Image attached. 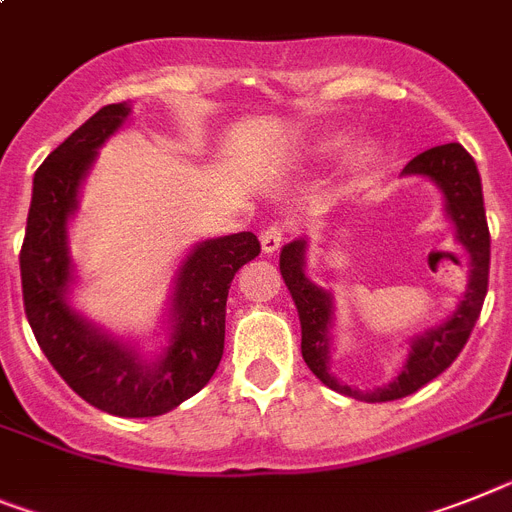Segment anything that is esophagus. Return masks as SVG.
<instances>
[{
    "label": "esophagus",
    "instance_id": "obj_1",
    "mask_svg": "<svg viewBox=\"0 0 512 512\" xmlns=\"http://www.w3.org/2000/svg\"><path fill=\"white\" fill-rule=\"evenodd\" d=\"M287 233H290V230H287V225H279V222H274V225L266 227L264 233H261V248H264V253H269V256H272V253H277L279 248H282V243L287 240Z\"/></svg>",
    "mask_w": 512,
    "mask_h": 512
}]
</instances>
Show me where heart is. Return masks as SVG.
Masks as SVG:
<instances>
[{"label": "heart", "mask_w": 512, "mask_h": 512, "mask_svg": "<svg viewBox=\"0 0 512 512\" xmlns=\"http://www.w3.org/2000/svg\"><path fill=\"white\" fill-rule=\"evenodd\" d=\"M344 142H347V137H344V134H334V137L323 139V150H336V147H342Z\"/></svg>", "instance_id": "heart-1"}]
</instances>
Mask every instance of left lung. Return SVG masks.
<instances>
[{"label": "left lung", "mask_w": 512, "mask_h": 512, "mask_svg": "<svg viewBox=\"0 0 512 512\" xmlns=\"http://www.w3.org/2000/svg\"><path fill=\"white\" fill-rule=\"evenodd\" d=\"M404 173L406 176H427L440 186L445 196V212L456 225L458 243L469 253L471 277L464 300L453 310V316L414 339L404 368L388 386L375 388V391H360V388L344 386L329 373V331L331 318H334L331 295L305 277V240H292L279 253L282 279H285L287 290L298 305L300 329H303L300 349H303L305 365L331 391H339L344 396H352V399L370 401V404L404 399L409 393L419 391L425 383H430L432 378H438L445 368H451V362L461 355V349L474 331L476 318L482 313L489 282V227L487 214H484L482 178H479L474 157L458 142L440 144V147H432V150H425L422 155L409 160Z\"/></svg>", "instance_id": "1"}]
</instances>
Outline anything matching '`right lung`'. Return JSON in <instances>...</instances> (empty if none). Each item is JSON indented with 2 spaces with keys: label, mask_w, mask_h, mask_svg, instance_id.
<instances>
[{
  "label": "right lung",
  "mask_w": 512,
  "mask_h": 512,
  "mask_svg": "<svg viewBox=\"0 0 512 512\" xmlns=\"http://www.w3.org/2000/svg\"><path fill=\"white\" fill-rule=\"evenodd\" d=\"M129 116L126 103L103 106L43 160L33 178L20 251L23 303L43 355L77 396L116 417H157L202 391L225 349V303L240 266L261 253L253 233L204 240L186 256L173 290V334L147 362L74 313L67 300L72 259L67 222L98 147Z\"/></svg>",
  "instance_id": "1"
}]
</instances>
